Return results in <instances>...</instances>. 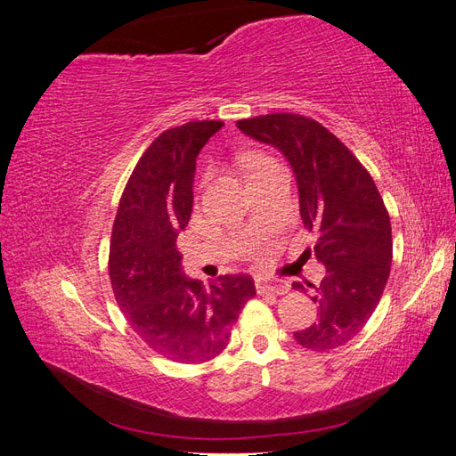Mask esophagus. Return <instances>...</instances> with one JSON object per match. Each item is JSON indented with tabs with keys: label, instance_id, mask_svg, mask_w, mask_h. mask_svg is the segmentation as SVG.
Listing matches in <instances>:
<instances>
[{
	"label": "esophagus",
	"instance_id": "esophagus-1",
	"mask_svg": "<svg viewBox=\"0 0 456 456\" xmlns=\"http://www.w3.org/2000/svg\"><path fill=\"white\" fill-rule=\"evenodd\" d=\"M256 289L260 293H273V295H285L289 291V285L285 281H272V280H256Z\"/></svg>",
	"mask_w": 456,
	"mask_h": 456
}]
</instances>
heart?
<instances>
[{
    "label": "heart",
    "instance_id": "1",
    "mask_svg": "<svg viewBox=\"0 0 456 456\" xmlns=\"http://www.w3.org/2000/svg\"><path fill=\"white\" fill-rule=\"evenodd\" d=\"M275 161L265 154H249L245 158V173H247V178H251L253 175L265 171L266 167H270V165H273Z\"/></svg>",
    "mask_w": 456,
    "mask_h": 456
}]
</instances>
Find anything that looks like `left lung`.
Here are the masks:
<instances>
[{"mask_svg":"<svg viewBox=\"0 0 456 456\" xmlns=\"http://www.w3.org/2000/svg\"><path fill=\"white\" fill-rule=\"evenodd\" d=\"M251 139L291 163L305 228L317 232L314 255L327 273L312 285L317 320L295 333L302 348L327 352L350 342L379 306L392 265V226L372 176L320 121L266 114L238 121ZM295 289L306 291L302 283Z\"/></svg>","mask_w":456,"mask_h":456,"instance_id":"left-lung-1","label":"left lung"}]
</instances>
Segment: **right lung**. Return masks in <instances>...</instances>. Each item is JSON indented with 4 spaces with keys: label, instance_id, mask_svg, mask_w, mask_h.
I'll list each match as a JSON object with an SVG mask.
<instances>
[{
    "label": "right lung",
    "instance_id": "obj_1",
    "mask_svg": "<svg viewBox=\"0 0 456 456\" xmlns=\"http://www.w3.org/2000/svg\"><path fill=\"white\" fill-rule=\"evenodd\" d=\"M223 121L163 131L136 163L110 240V281L121 312L148 346L178 363H203L228 346L232 325L256 295L249 275L209 287L183 272L176 238L194 203L196 158Z\"/></svg>",
    "mask_w": 456,
    "mask_h": 456
}]
</instances>
